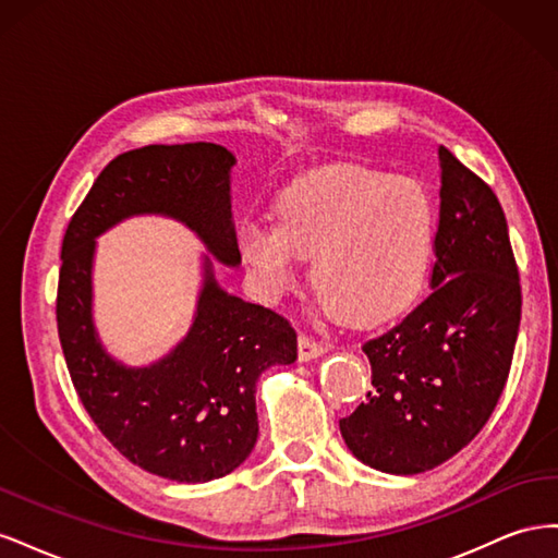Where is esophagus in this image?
Returning a JSON list of instances; mask_svg holds the SVG:
<instances>
[{"instance_id": "obj_1", "label": "esophagus", "mask_w": 558, "mask_h": 558, "mask_svg": "<svg viewBox=\"0 0 558 558\" xmlns=\"http://www.w3.org/2000/svg\"><path fill=\"white\" fill-rule=\"evenodd\" d=\"M326 351H328V347L316 342V340H312L310 335H300V337H298V359H300L302 363H307V361H314V359H318V356H324Z\"/></svg>"}]
</instances>
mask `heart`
<instances>
[{"label": "heart", "mask_w": 558, "mask_h": 558, "mask_svg": "<svg viewBox=\"0 0 558 558\" xmlns=\"http://www.w3.org/2000/svg\"><path fill=\"white\" fill-rule=\"evenodd\" d=\"M437 218L416 179L361 165H330L286 185L275 223L251 218L238 253L253 286L277 300L293 289L300 258L332 312L377 326L408 312L435 263Z\"/></svg>", "instance_id": "heart-1"}]
</instances>
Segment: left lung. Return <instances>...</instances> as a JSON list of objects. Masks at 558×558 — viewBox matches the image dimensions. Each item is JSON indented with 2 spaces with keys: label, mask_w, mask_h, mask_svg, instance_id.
I'll list each match as a JSON object with an SVG mask.
<instances>
[{
  "label": "left lung",
  "mask_w": 558,
  "mask_h": 558,
  "mask_svg": "<svg viewBox=\"0 0 558 558\" xmlns=\"http://www.w3.org/2000/svg\"><path fill=\"white\" fill-rule=\"evenodd\" d=\"M430 295L363 344L373 391L340 418L365 465L416 475L459 453L496 410L521 320L519 269L496 193L445 146Z\"/></svg>",
  "instance_id": "8db88e82"
}]
</instances>
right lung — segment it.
<instances>
[{
	"label": "right lung",
	"instance_id": "right-lung-1",
	"mask_svg": "<svg viewBox=\"0 0 558 558\" xmlns=\"http://www.w3.org/2000/svg\"><path fill=\"white\" fill-rule=\"evenodd\" d=\"M228 148L154 144L113 158L62 240L58 335L83 408L107 440L142 470L199 484L246 461L258 437L256 381L298 359V335L277 312L226 293L205 258L189 335L148 367L105 351L93 326L95 238L123 218L162 214L189 226L216 260L238 267Z\"/></svg>",
	"mask_w": 558,
	"mask_h": 558
}]
</instances>
